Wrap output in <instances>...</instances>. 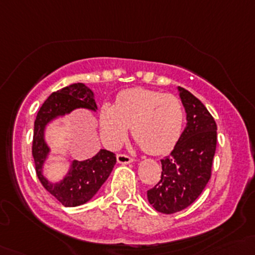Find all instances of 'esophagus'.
I'll list each match as a JSON object with an SVG mask.
<instances>
[{"mask_svg":"<svg viewBox=\"0 0 255 255\" xmlns=\"http://www.w3.org/2000/svg\"><path fill=\"white\" fill-rule=\"evenodd\" d=\"M117 161L120 164H129V163H132L133 159L130 158L129 155H127V154H118Z\"/></svg>","mask_w":255,"mask_h":255,"instance_id":"esophagus-1","label":"esophagus"}]
</instances>
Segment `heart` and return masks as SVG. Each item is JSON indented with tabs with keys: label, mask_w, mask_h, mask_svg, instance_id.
Returning <instances> with one entry per match:
<instances>
[{
	"label": "heart",
	"mask_w": 255,
	"mask_h": 255,
	"mask_svg": "<svg viewBox=\"0 0 255 255\" xmlns=\"http://www.w3.org/2000/svg\"><path fill=\"white\" fill-rule=\"evenodd\" d=\"M184 107L176 96L133 87L120 92L116 106L104 104L100 112L102 134L110 146L125 139L129 126L132 134L149 154L170 150L181 134Z\"/></svg>",
	"instance_id": "obj_1"
}]
</instances>
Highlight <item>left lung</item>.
Wrapping results in <instances>:
<instances>
[{"mask_svg": "<svg viewBox=\"0 0 255 255\" xmlns=\"http://www.w3.org/2000/svg\"><path fill=\"white\" fill-rule=\"evenodd\" d=\"M186 112V127L171 153L161 159V176L148 190L149 204L158 212H179L189 207L211 177L217 144V126L205 105L184 87H177Z\"/></svg>", "mask_w": 255, "mask_h": 255, "instance_id": "left-lung-1", "label": "left lung"}]
</instances>
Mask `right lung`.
I'll list each match as a JSON object with an SVG mask.
<instances>
[{
    "mask_svg": "<svg viewBox=\"0 0 255 255\" xmlns=\"http://www.w3.org/2000/svg\"><path fill=\"white\" fill-rule=\"evenodd\" d=\"M76 109L97 110L94 92L81 82L58 90L45 100L38 111L33 133L32 154L38 179L44 189L66 207L80 206L90 201L109 179L116 164L115 153L101 149L92 158L82 161L74 160L70 170L59 182H50L43 175V165L50 151L44 139L45 126L56 117L68 115Z\"/></svg>",
    "mask_w": 255,
    "mask_h": 255,
    "instance_id": "right-lung-1",
    "label": "right lung"
}]
</instances>
